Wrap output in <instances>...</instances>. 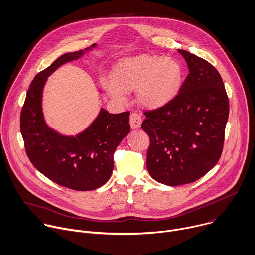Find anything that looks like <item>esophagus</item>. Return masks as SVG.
Segmentation results:
<instances>
[{
  "label": "esophagus",
  "instance_id": "34e87169",
  "mask_svg": "<svg viewBox=\"0 0 255 255\" xmlns=\"http://www.w3.org/2000/svg\"><path fill=\"white\" fill-rule=\"evenodd\" d=\"M141 122H142L141 117H140L138 114L132 113V114L130 115V118H129V125H130L131 128H133V129L138 128L140 127V125H141Z\"/></svg>",
  "mask_w": 255,
  "mask_h": 255
}]
</instances>
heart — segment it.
<instances>
[{"label":"heart","instance_id":"obj_1","mask_svg":"<svg viewBox=\"0 0 255 255\" xmlns=\"http://www.w3.org/2000/svg\"><path fill=\"white\" fill-rule=\"evenodd\" d=\"M183 83V69L173 58L139 55L121 60L115 67L114 79L104 78L103 84L119 101L127 99V92L136 89L137 103L149 110L170 104Z\"/></svg>","mask_w":255,"mask_h":255}]
</instances>
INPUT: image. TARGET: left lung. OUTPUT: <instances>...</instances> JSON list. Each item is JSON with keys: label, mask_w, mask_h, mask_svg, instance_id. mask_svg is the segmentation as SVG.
Returning <instances> with one entry per match:
<instances>
[{"label": "left lung", "mask_w": 255, "mask_h": 255, "mask_svg": "<svg viewBox=\"0 0 255 255\" xmlns=\"http://www.w3.org/2000/svg\"><path fill=\"white\" fill-rule=\"evenodd\" d=\"M187 75L178 95L167 106L146 112L141 128L149 136L146 168L167 186L197 181L219 161L229 101L223 80L206 60L182 49Z\"/></svg>", "instance_id": "1"}]
</instances>
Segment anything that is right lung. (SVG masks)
I'll return each instance as SVG.
<instances>
[{"mask_svg":"<svg viewBox=\"0 0 255 255\" xmlns=\"http://www.w3.org/2000/svg\"><path fill=\"white\" fill-rule=\"evenodd\" d=\"M90 47L66 53L39 72L30 84L20 118L27 156L33 166L56 184L90 191L105 185L114 170V152L130 130L129 113L110 114L100 109L94 121L76 135L50 128L42 110L43 89L48 77L65 63L80 59Z\"/></svg>","mask_w":255,"mask_h":255,"instance_id":"right-lung-1","label":"right lung"}]
</instances>
